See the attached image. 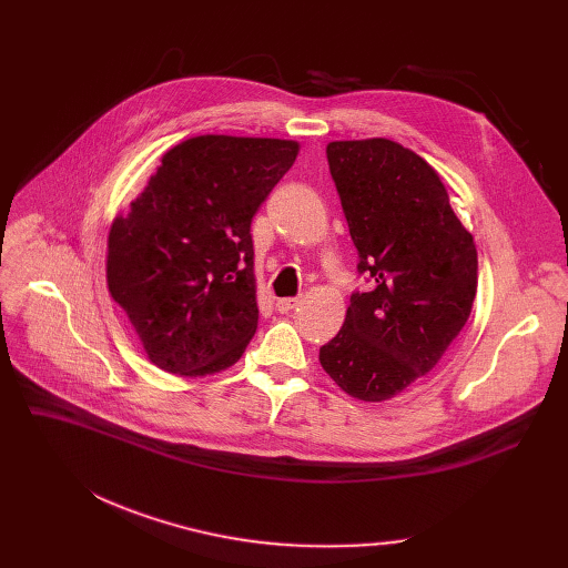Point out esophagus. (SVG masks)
I'll list each match as a JSON object with an SVG mask.
<instances>
[{
	"label": "esophagus",
	"mask_w": 568,
	"mask_h": 568,
	"mask_svg": "<svg viewBox=\"0 0 568 568\" xmlns=\"http://www.w3.org/2000/svg\"><path fill=\"white\" fill-rule=\"evenodd\" d=\"M300 304H302L300 296H287V300H276L278 313H290V311H294Z\"/></svg>",
	"instance_id": "obj_1"
}]
</instances>
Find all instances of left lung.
Segmentation results:
<instances>
[{"label":"left lung","mask_w":568,"mask_h":568,"mask_svg":"<svg viewBox=\"0 0 568 568\" xmlns=\"http://www.w3.org/2000/svg\"><path fill=\"white\" fill-rule=\"evenodd\" d=\"M359 274L343 329L320 347L341 389L366 403L398 396L430 373L465 326L476 296V246L439 174L386 140L326 144Z\"/></svg>","instance_id":"obj_1"}]
</instances>
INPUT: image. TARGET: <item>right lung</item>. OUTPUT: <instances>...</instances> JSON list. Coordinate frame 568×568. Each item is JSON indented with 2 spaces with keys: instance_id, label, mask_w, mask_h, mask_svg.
<instances>
[{
  "instance_id": "obj_1",
  "label": "right lung",
  "mask_w": 568,
  "mask_h": 568,
  "mask_svg": "<svg viewBox=\"0 0 568 568\" xmlns=\"http://www.w3.org/2000/svg\"><path fill=\"white\" fill-rule=\"evenodd\" d=\"M300 142L197 135L168 149L108 234V290L149 356L182 377L239 362L257 329L251 221Z\"/></svg>"
}]
</instances>
